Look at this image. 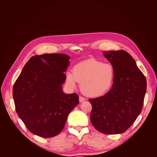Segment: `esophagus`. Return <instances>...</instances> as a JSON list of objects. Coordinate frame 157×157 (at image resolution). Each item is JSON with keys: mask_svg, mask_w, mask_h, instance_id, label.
Masks as SVG:
<instances>
[{"mask_svg": "<svg viewBox=\"0 0 157 157\" xmlns=\"http://www.w3.org/2000/svg\"><path fill=\"white\" fill-rule=\"evenodd\" d=\"M84 101H85V98L82 97V96H79V101L80 102H83Z\"/></svg>", "mask_w": 157, "mask_h": 157, "instance_id": "34e87169", "label": "esophagus"}]
</instances>
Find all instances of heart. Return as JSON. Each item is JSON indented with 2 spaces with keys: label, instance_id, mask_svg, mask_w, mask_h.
<instances>
[{
  "label": "heart",
  "instance_id": "b5f03b06",
  "mask_svg": "<svg viewBox=\"0 0 157 157\" xmlns=\"http://www.w3.org/2000/svg\"><path fill=\"white\" fill-rule=\"evenodd\" d=\"M113 65L95 59L82 61L74 66L73 73L67 72L66 80L69 86L75 88L80 83V90L90 97L105 94L112 86L115 79Z\"/></svg>",
  "mask_w": 157,
  "mask_h": 157
}]
</instances>
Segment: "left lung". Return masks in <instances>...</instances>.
I'll use <instances>...</instances> for the list:
<instances>
[{"mask_svg": "<svg viewBox=\"0 0 157 157\" xmlns=\"http://www.w3.org/2000/svg\"><path fill=\"white\" fill-rule=\"evenodd\" d=\"M103 54L115 69V79L111 89L104 96L89 99L92 105L90 121L103 134H121L133 124L142 110L147 81L127 52L106 51Z\"/></svg>", "mask_w": 157, "mask_h": 157, "instance_id": "obj_1", "label": "left lung"}]
</instances>
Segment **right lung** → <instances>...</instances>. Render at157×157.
Instances as JSON below:
<instances>
[{
    "label": "right lung",
    "instance_id": "1",
    "mask_svg": "<svg viewBox=\"0 0 157 157\" xmlns=\"http://www.w3.org/2000/svg\"><path fill=\"white\" fill-rule=\"evenodd\" d=\"M69 59L63 54L33 56L13 84L16 113L36 136L48 138L59 134L69 113L78 104L77 94H66L62 90Z\"/></svg>",
    "mask_w": 157,
    "mask_h": 157
}]
</instances>
